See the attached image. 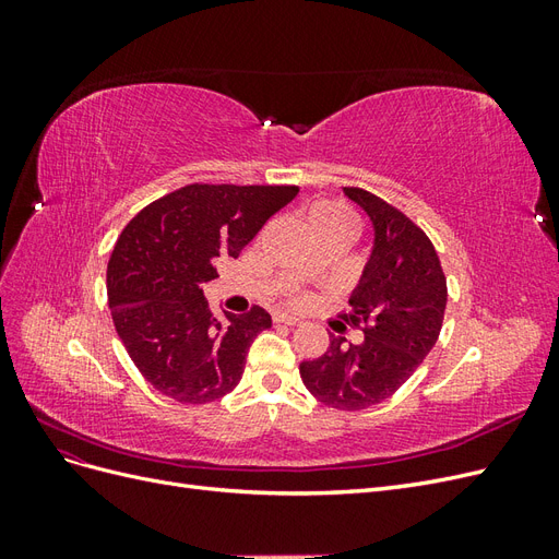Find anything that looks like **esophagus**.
<instances>
[{"mask_svg": "<svg viewBox=\"0 0 559 559\" xmlns=\"http://www.w3.org/2000/svg\"><path fill=\"white\" fill-rule=\"evenodd\" d=\"M277 324H286V326H296V324H300V319L298 317H294V314H289V312H275V317H273Z\"/></svg>", "mask_w": 559, "mask_h": 559, "instance_id": "obj_1", "label": "esophagus"}]
</instances>
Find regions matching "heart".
Returning <instances> with one entry per match:
<instances>
[{"mask_svg":"<svg viewBox=\"0 0 559 559\" xmlns=\"http://www.w3.org/2000/svg\"><path fill=\"white\" fill-rule=\"evenodd\" d=\"M308 222L310 228H331V230H343L352 235L354 230V214L347 205L335 200H319L308 210Z\"/></svg>","mask_w":559,"mask_h":559,"instance_id":"heart-1","label":"heart"}]
</instances>
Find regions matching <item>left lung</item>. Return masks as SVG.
Listing matches in <instances>:
<instances>
[{"label": "left lung", "instance_id": "obj_1", "mask_svg": "<svg viewBox=\"0 0 559 559\" xmlns=\"http://www.w3.org/2000/svg\"><path fill=\"white\" fill-rule=\"evenodd\" d=\"M343 191L373 224L370 259L343 314L364 341L331 335L319 359L300 364V378L329 408L364 411L392 396L436 345L448 284L425 230L373 193L354 186Z\"/></svg>", "mask_w": 559, "mask_h": 559}]
</instances>
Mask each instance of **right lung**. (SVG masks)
Listing matches in <instances>:
<instances>
[{
	"label": "right lung",
	"mask_w": 559,
	"mask_h": 559,
	"mask_svg": "<svg viewBox=\"0 0 559 559\" xmlns=\"http://www.w3.org/2000/svg\"><path fill=\"white\" fill-rule=\"evenodd\" d=\"M296 195L298 186L191 183L123 228L107 265L109 310L130 359L160 394L198 405L238 386L253 337L273 319L259 306L216 319L202 284Z\"/></svg>",
	"instance_id": "obj_1"
}]
</instances>
